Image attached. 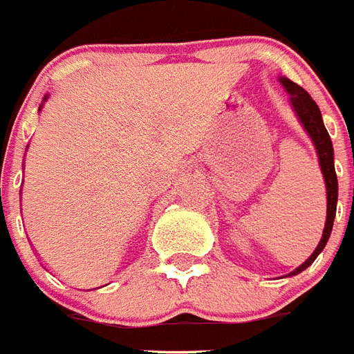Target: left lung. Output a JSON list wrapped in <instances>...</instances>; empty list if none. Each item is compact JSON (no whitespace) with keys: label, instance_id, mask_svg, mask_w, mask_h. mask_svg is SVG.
Returning <instances> with one entry per match:
<instances>
[{"label":"left lung","instance_id":"left-lung-1","mask_svg":"<svg viewBox=\"0 0 354 354\" xmlns=\"http://www.w3.org/2000/svg\"><path fill=\"white\" fill-rule=\"evenodd\" d=\"M281 84L285 86V89L290 93V102H292L294 109L298 113L299 120L305 126L307 133L313 138V142L316 146V151H318V159H320V166L322 171H324L325 177V186H327V221H325V228H324V236H322L320 243H318V247L313 252V256L307 259V261L298 267L294 272H290L289 276H294V274H299L301 270L309 267L310 263L315 261L318 254L324 250V247L329 241L330 230H333V223H335V216H336V201H338V179H336V171H335V160H333V142H330V137L327 129L324 126V120H322V113L320 107L316 104L310 95L305 91L304 87H299L298 84H294V82L287 80L283 78Z\"/></svg>","mask_w":354,"mask_h":354}]
</instances>
